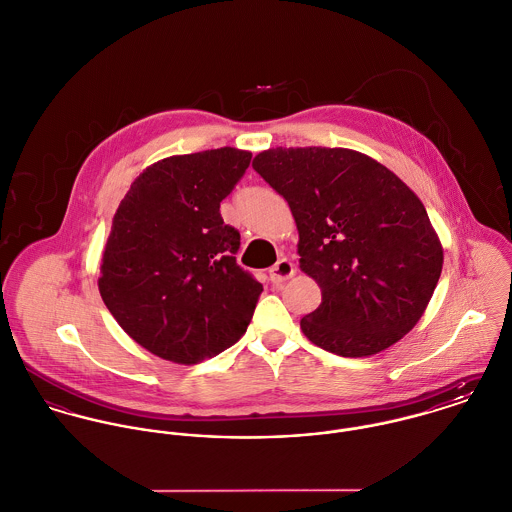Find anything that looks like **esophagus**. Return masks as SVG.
I'll use <instances>...</instances> for the list:
<instances>
[{"label": "esophagus", "instance_id": "obj_1", "mask_svg": "<svg viewBox=\"0 0 512 512\" xmlns=\"http://www.w3.org/2000/svg\"><path fill=\"white\" fill-rule=\"evenodd\" d=\"M292 275H294V265H292L286 257L279 259V261L271 267V271H269V279H271V283L273 284L284 283V281H288Z\"/></svg>", "mask_w": 512, "mask_h": 512}]
</instances>
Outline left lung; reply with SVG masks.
Segmentation results:
<instances>
[{
  "label": "left lung",
  "instance_id": "left-lung-1",
  "mask_svg": "<svg viewBox=\"0 0 512 512\" xmlns=\"http://www.w3.org/2000/svg\"><path fill=\"white\" fill-rule=\"evenodd\" d=\"M253 169L288 202L300 269L322 290L320 306L300 320L304 336L341 357H367L408 334L444 263L420 198L351 149L277 147Z\"/></svg>",
  "mask_w": 512,
  "mask_h": 512
}]
</instances>
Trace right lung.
Instances as JSON below:
<instances>
[{"instance_id": "add662e5", "label": "right lung", "mask_w": 512, "mask_h": 512, "mask_svg": "<svg viewBox=\"0 0 512 512\" xmlns=\"http://www.w3.org/2000/svg\"><path fill=\"white\" fill-rule=\"evenodd\" d=\"M251 163L222 147L151 165L115 212L100 265V294L117 324L151 353L182 365L239 340L263 284L243 271L239 231L220 202Z\"/></svg>"}]
</instances>
